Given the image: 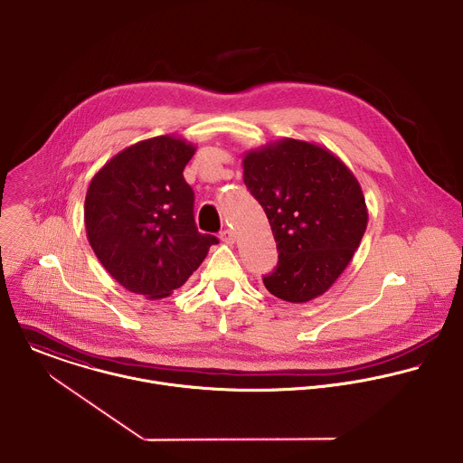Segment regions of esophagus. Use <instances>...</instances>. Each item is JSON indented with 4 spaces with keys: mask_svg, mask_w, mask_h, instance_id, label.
<instances>
[{
    "mask_svg": "<svg viewBox=\"0 0 463 463\" xmlns=\"http://www.w3.org/2000/svg\"><path fill=\"white\" fill-rule=\"evenodd\" d=\"M220 238H222V241H225L227 245H232V243L236 241V236H234V232H232L231 229H225V231L220 234Z\"/></svg>",
    "mask_w": 463,
    "mask_h": 463,
    "instance_id": "esophagus-1",
    "label": "esophagus"
}]
</instances>
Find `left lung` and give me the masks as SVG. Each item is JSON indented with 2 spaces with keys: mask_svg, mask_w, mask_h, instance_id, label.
Masks as SVG:
<instances>
[{
  "mask_svg": "<svg viewBox=\"0 0 463 463\" xmlns=\"http://www.w3.org/2000/svg\"><path fill=\"white\" fill-rule=\"evenodd\" d=\"M243 182L261 203L279 250L267 290L288 303L323 296L352 261L368 225L355 175L330 149L296 138L243 155Z\"/></svg>",
  "mask_w": 463,
  "mask_h": 463,
  "instance_id": "left-lung-1",
  "label": "left lung"
}]
</instances>
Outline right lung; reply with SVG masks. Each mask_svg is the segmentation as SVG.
I'll use <instances>...</instances> for the list:
<instances>
[{
    "label": "right lung",
    "mask_w": 463,
    "mask_h": 463,
    "mask_svg": "<svg viewBox=\"0 0 463 463\" xmlns=\"http://www.w3.org/2000/svg\"><path fill=\"white\" fill-rule=\"evenodd\" d=\"M196 146L160 135L109 158L91 178L84 200L88 241L126 290L167 298L218 243L194 225V193L184 167Z\"/></svg>",
    "instance_id": "right-lung-1"
}]
</instances>
